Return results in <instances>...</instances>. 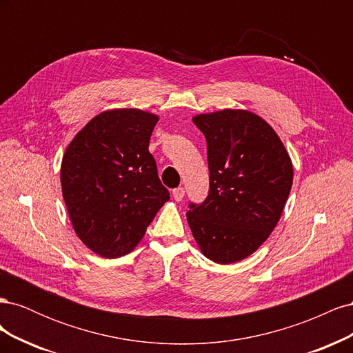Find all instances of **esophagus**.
<instances>
[{"instance_id":"1","label":"esophagus","mask_w":353,"mask_h":353,"mask_svg":"<svg viewBox=\"0 0 353 353\" xmlns=\"http://www.w3.org/2000/svg\"><path fill=\"white\" fill-rule=\"evenodd\" d=\"M184 194H185V190L184 187H178L175 190H172V197L176 200V201H181L184 199Z\"/></svg>"}]
</instances>
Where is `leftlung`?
<instances>
[{"mask_svg": "<svg viewBox=\"0 0 353 353\" xmlns=\"http://www.w3.org/2000/svg\"><path fill=\"white\" fill-rule=\"evenodd\" d=\"M208 144L209 193L187 221L208 259L232 263L270 237L293 184V166L272 128L248 110L199 114Z\"/></svg>", "mask_w": 353, "mask_h": 353, "instance_id": "1", "label": "left lung"}]
</instances>
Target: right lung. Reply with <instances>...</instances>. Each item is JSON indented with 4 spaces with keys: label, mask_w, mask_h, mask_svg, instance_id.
<instances>
[{
    "label": "right lung",
    "mask_w": 353,
    "mask_h": 353,
    "mask_svg": "<svg viewBox=\"0 0 353 353\" xmlns=\"http://www.w3.org/2000/svg\"><path fill=\"white\" fill-rule=\"evenodd\" d=\"M157 121L138 109L103 112L63 156L61 191L73 230L103 258L130 253L170 197L148 152Z\"/></svg>",
    "instance_id": "right-lung-1"
}]
</instances>
